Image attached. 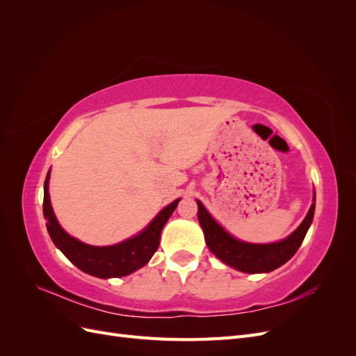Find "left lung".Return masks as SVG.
I'll use <instances>...</instances> for the list:
<instances>
[{
  "label": "left lung",
  "mask_w": 356,
  "mask_h": 356,
  "mask_svg": "<svg viewBox=\"0 0 356 356\" xmlns=\"http://www.w3.org/2000/svg\"><path fill=\"white\" fill-rule=\"evenodd\" d=\"M197 218L203 229L204 242L213 255L227 266L238 268L243 273H267L285 264L293 257L300 245L303 243L305 236L310 227L315 213V196L314 203L306 215V218L298 225L296 232L291 233L286 239L275 243H248L234 239L215 221L211 213L204 209L197 200Z\"/></svg>",
  "instance_id": "obj_1"
}]
</instances>
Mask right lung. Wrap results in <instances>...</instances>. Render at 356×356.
I'll return each mask as SVG.
<instances>
[{
  "label": "right lung",
  "instance_id": "add662e5",
  "mask_svg": "<svg viewBox=\"0 0 356 356\" xmlns=\"http://www.w3.org/2000/svg\"><path fill=\"white\" fill-rule=\"evenodd\" d=\"M49 178L50 170L47 172L44 181L42 213H44V218L47 220V232L53 243L81 272L101 279L131 275L138 268L145 266L149 261V258L157 251L161 229L165 227L166 221L169 220L172 212L175 211L179 202V199H177L168 204L166 208L161 209L156 215V218L141 233L134 236V238L111 246H92L72 238L59 225L50 204Z\"/></svg>",
  "mask_w": 356,
  "mask_h": 356
}]
</instances>
